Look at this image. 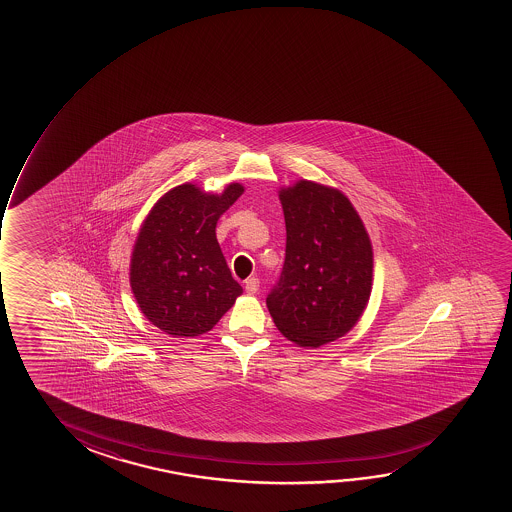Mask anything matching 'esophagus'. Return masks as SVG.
Instances as JSON below:
<instances>
[{
	"mask_svg": "<svg viewBox=\"0 0 512 512\" xmlns=\"http://www.w3.org/2000/svg\"><path fill=\"white\" fill-rule=\"evenodd\" d=\"M259 287V278H255V276H253V278H248V280L245 281V290L248 295L257 294V292H259Z\"/></svg>",
	"mask_w": 512,
	"mask_h": 512,
	"instance_id": "esophagus-1",
	"label": "esophagus"
}]
</instances>
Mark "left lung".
I'll list each match as a JSON object with an SVG mask.
<instances>
[{"instance_id":"left-lung-1","label":"left lung","mask_w":512,"mask_h":512,"mask_svg":"<svg viewBox=\"0 0 512 512\" xmlns=\"http://www.w3.org/2000/svg\"><path fill=\"white\" fill-rule=\"evenodd\" d=\"M285 264L266 304L288 341L318 348L350 332L371 297L372 245L350 199L301 180L280 190Z\"/></svg>"}]
</instances>
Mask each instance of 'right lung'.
<instances>
[{"mask_svg": "<svg viewBox=\"0 0 512 512\" xmlns=\"http://www.w3.org/2000/svg\"><path fill=\"white\" fill-rule=\"evenodd\" d=\"M243 192L239 183L220 196L183 183L166 192L141 225L129 281L141 313L169 336L208 332L243 294L215 232Z\"/></svg>", "mask_w": 512, "mask_h": 512, "instance_id": "add662e5", "label": "right lung"}]
</instances>
